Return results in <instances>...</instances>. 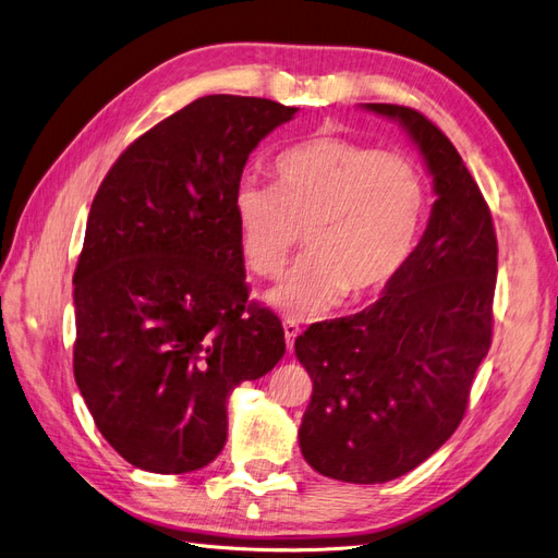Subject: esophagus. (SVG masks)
I'll return each instance as SVG.
<instances>
[{"label": "esophagus", "instance_id": "esophagus-1", "mask_svg": "<svg viewBox=\"0 0 558 558\" xmlns=\"http://www.w3.org/2000/svg\"><path fill=\"white\" fill-rule=\"evenodd\" d=\"M283 335H286V347L293 349L295 337L300 335V326L295 324V320H291V318H286V320H283Z\"/></svg>", "mask_w": 558, "mask_h": 558}]
</instances>
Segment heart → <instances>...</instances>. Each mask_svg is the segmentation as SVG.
Returning <instances> with one entry per match:
<instances>
[{
  "mask_svg": "<svg viewBox=\"0 0 558 558\" xmlns=\"http://www.w3.org/2000/svg\"><path fill=\"white\" fill-rule=\"evenodd\" d=\"M277 189L244 181L232 197L244 263L272 277L302 242L310 253L267 293L298 318L381 293L416 246L426 183L398 154L337 134L300 142L275 160Z\"/></svg>",
  "mask_w": 558,
  "mask_h": 558,
  "instance_id": "obj_1",
  "label": "heart"
}]
</instances>
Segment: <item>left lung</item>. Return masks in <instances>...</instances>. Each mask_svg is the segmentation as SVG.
I'll list each match as a JSON object with an SVG mask.
<instances>
[{"instance_id": "left-lung-1", "label": "left lung", "mask_w": 558, "mask_h": 558, "mask_svg": "<svg viewBox=\"0 0 558 558\" xmlns=\"http://www.w3.org/2000/svg\"><path fill=\"white\" fill-rule=\"evenodd\" d=\"M363 109L408 132L437 199L408 265L373 305L295 340L314 381L298 440L320 475L384 484L424 463L461 424L492 347L498 244L480 185L445 132L410 107Z\"/></svg>"}]
</instances>
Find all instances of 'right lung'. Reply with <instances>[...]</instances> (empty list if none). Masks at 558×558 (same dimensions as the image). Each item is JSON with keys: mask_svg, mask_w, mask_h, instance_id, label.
Wrapping results in <instances>:
<instances>
[{"mask_svg": "<svg viewBox=\"0 0 558 558\" xmlns=\"http://www.w3.org/2000/svg\"><path fill=\"white\" fill-rule=\"evenodd\" d=\"M298 107L207 95L113 162L74 272V377L128 463L183 475L228 437V396L286 351L277 314L248 302L232 197L248 154Z\"/></svg>", "mask_w": 558, "mask_h": 558, "instance_id": "right-lung-1", "label": "right lung"}]
</instances>
